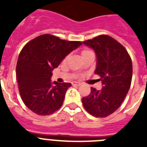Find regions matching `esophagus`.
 <instances>
[{
	"mask_svg": "<svg viewBox=\"0 0 147 147\" xmlns=\"http://www.w3.org/2000/svg\"><path fill=\"white\" fill-rule=\"evenodd\" d=\"M71 84H72V85H73V86H79V85H81L80 83L76 82H72Z\"/></svg>",
	"mask_w": 147,
	"mask_h": 147,
	"instance_id": "1",
	"label": "esophagus"
}]
</instances>
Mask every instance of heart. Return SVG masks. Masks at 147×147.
Returning <instances> with one entry per match:
<instances>
[{"instance_id":"heart-1","label":"heart","mask_w":147,"mask_h":147,"mask_svg":"<svg viewBox=\"0 0 147 147\" xmlns=\"http://www.w3.org/2000/svg\"><path fill=\"white\" fill-rule=\"evenodd\" d=\"M88 52H90V51H88V50H84L82 52V55H83V54H85V53H88Z\"/></svg>"}]
</instances>
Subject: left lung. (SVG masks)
Listing matches in <instances>:
<instances>
[{"instance_id":"1","label":"left lung","mask_w":147,"mask_h":147,"mask_svg":"<svg viewBox=\"0 0 147 147\" xmlns=\"http://www.w3.org/2000/svg\"><path fill=\"white\" fill-rule=\"evenodd\" d=\"M83 43L96 54L94 73L102 83L101 90L91 88L89 95L82 98L83 106L93 116L105 117L121 106L130 89L132 61L125 48L109 36H98Z\"/></svg>"}]
</instances>
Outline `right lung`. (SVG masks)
<instances>
[{
  "label": "right lung",
  "instance_id": "add662e5",
  "mask_svg": "<svg viewBox=\"0 0 147 147\" xmlns=\"http://www.w3.org/2000/svg\"><path fill=\"white\" fill-rule=\"evenodd\" d=\"M82 44L79 41H66L44 34L24 46L18 57L16 71L20 94L29 109L46 116L61 107L65 92L71 85L52 82V71Z\"/></svg>",
  "mask_w": 147,
  "mask_h": 147
}]
</instances>
